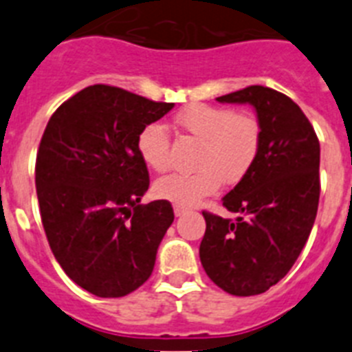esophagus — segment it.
I'll return each instance as SVG.
<instances>
[{"mask_svg":"<svg viewBox=\"0 0 352 352\" xmlns=\"http://www.w3.org/2000/svg\"><path fill=\"white\" fill-rule=\"evenodd\" d=\"M186 208L185 206H174V214H176V217H182V214H185L186 213Z\"/></svg>","mask_w":352,"mask_h":352,"instance_id":"1","label":"esophagus"}]
</instances>
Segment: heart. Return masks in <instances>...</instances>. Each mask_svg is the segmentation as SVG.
Listing matches in <instances>:
<instances>
[{"label":"heart","mask_w":352,"mask_h":352,"mask_svg":"<svg viewBox=\"0 0 352 352\" xmlns=\"http://www.w3.org/2000/svg\"><path fill=\"white\" fill-rule=\"evenodd\" d=\"M176 125L199 142L192 173L164 176L153 185L157 197L176 206H194L213 195L220 185H238L252 170L263 141L256 116L231 109L192 104L179 111ZM138 153L149 169L164 173L170 166V135L160 123H148L138 135Z\"/></svg>","instance_id":"b5f03b06"}]
</instances>
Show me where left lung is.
<instances>
[{
	"label": "left lung",
	"mask_w": 352,
	"mask_h": 352,
	"mask_svg": "<svg viewBox=\"0 0 352 352\" xmlns=\"http://www.w3.org/2000/svg\"><path fill=\"white\" fill-rule=\"evenodd\" d=\"M217 100L254 105L263 141L250 173L222 199L238 219L203 211L199 257L220 289L254 296L287 275L309 239L321 194V148L309 118L284 93L248 86Z\"/></svg>",
	"instance_id": "left-lung-1"
}]
</instances>
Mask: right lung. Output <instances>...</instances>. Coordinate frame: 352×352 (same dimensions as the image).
Returning a JSON list of instances; mask_svg holds the SVG:
<instances>
[{"label": "right lung", "mask_w": 352, "mask_h": 352, "mask_svg": "<svg viewBox=\"0 0 352 352\" xmlns=\"http://www.w3.org/2000/svg\"><path fill=\"white\" fill-rule=\"evenodd\" d=\"M174 104L95 84L56 109L36 153L35 185L49 247L72 280L100 298L126 296L153 272L174 220L149 186L138 135Z\"/></svg>", "instance_id": "add662e5"}]
</instances>
